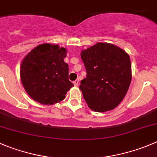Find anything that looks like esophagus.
<instances>
[{"label": "esophagus", "mask_w": 157, "mask_h": 157, "mask_svg": "<svg viewBox=\"0 0 157 157\" xmlns=\"http://www.w3.org/2000/svg\"><path fill=\"white\" fill-rule=\"evenodd\" d=\"M78 82H79V80H78V79H76L75 81L73 82V83H74V86H78Z\"/></svg>", "instance_id": "1"}]
</instances>
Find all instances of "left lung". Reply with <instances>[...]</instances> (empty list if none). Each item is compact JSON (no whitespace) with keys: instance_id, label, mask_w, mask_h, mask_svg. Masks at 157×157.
Returning <instances> with one entry per match:
<instances>
[{"instance_id":"8db88e82","label":"left lung","mask_w":157,"mask_h":157,"mask_svg":"<svg viewBox=\"0 0 157 157\" xmlns=\"http://www.w3.org/2000/svg\"><path fill=\"white\" fill-rule=\"evenodd\" d=\"M81 58L87 74L79 89L89 108L97 113L116 108L131 82L129 55L114 44L97 43L82 51Z\"/></svg>"}]
</instances>
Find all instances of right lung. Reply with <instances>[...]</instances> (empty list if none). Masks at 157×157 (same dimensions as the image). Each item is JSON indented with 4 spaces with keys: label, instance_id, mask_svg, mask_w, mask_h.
I'll list each match as a JSON object with an SVG mask.
<instances>
[{
    "label": "right lung",
    "instance_id": "right-lung-1",
    "mask_svg": "<svg viewBox=\"0 0 157 157\" xmlns=\"http://www.w3.org/2000/svg\"><path fill=\"white\" fill-rule=\"evenodd\" d=\"M66 50L43 44L31 50L21 65V78L25 91L34 100L52 105L65 98L74 85L68 79V65L64 62Z\"/></svg>",
    "mask_w": 157,
    "mask_h": 157
}]
</instances>
